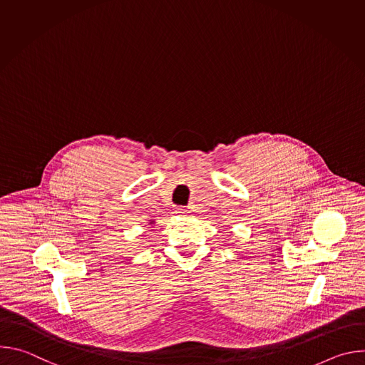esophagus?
<instances>
[{
  "instance_id": "1",
  "label": "esophagus",
  "mask_w": 365,
  "mask_h": 365,
  "mask_svg": "<svg viewBox=\"0 0 365 365\" xmlns=\"http://www.w3.org/2000/svg\"><path fill=\"white\" fill-rule=\"evenodd\" d=\"M178 212H179L180 215H187V214H189V211L185 210V207H178Z\"/></svg>"
}]
</instances>
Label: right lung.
<instances>
[{
  "instance_id": "add662e5",
  "label": "right lung",
  "mask_w": 365,
  "mask_h": 365,
  "mask_svg": "<svg viewBox=\"0 0 365 365\" xmlns=\"http://www.w3.org/2000/svg\"><path fill=\"white\" fill-rule=\"evenodd\" d=\"M151 222H153V221H151ZM151 222H150V224H151Z\"/></svg>"
}]
</instances>
